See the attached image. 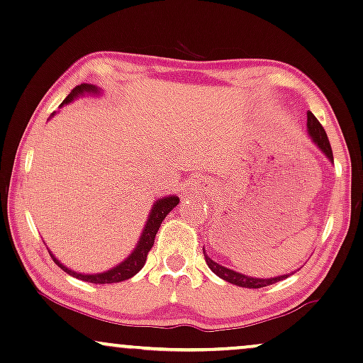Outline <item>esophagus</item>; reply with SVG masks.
<instances>
[{"label":"esophagus","mask_w":363,"mask_h":363,"mask_svg":"<svg viewBox=\"0 0 363 363\" xmlns=\"http://www.w3.org/2000/svg\"><path fill=\"white\" fill-rule=\"evenodd\" d=\"M194 191H197V194H203V196H209L213 194V187L208 181H197L194 182Z\"/></svg>","instance_id":"1"}]
</instances>
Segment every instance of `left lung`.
<instances>
[{
	"label": "left lung",
	"mask_w": 363,
	"mask_h": 363,
	"mask_svg": "<svg viewBox=\"0 0 363 363\" xmlns=\"http://www.w3.org/2000/svg\"><path fill=\"white\" fill-rule=\"evenodd\" d=\"M306 127H308V134H310L311 139H313L315 144L318 145V147L323 150V154L327 155V157L333 162L332 145H330L327 132H325V128L322 127V123L316 121V117L311 112H306ZM203 253H204L206 263H208V266L211 268V272H213L214 274H218L219 278L226 279L228 283L236 284V286H242V288H263V286H268V284L278 283V281H281V279L290 277V274H283V277L266 278V279L264 278L263 279H261V278H251V277H246V274L233 272V269H229V268H224V266H221L219 263H216V261H213L208 255H206L204 247H203Z\"/></svg>",
	"instance_id": "1"
}]
</instances>
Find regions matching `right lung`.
Wrapping results in <instances>:
<instances>
[{
  "label": "right lung",
  "instance_id": "1",
  "mask_svg": "<svg viewBox=\"0 0 363 363\" xmlns=\"http://www.w3.org/2000/svg\"><path fill=\"white\" fill-rule=\"evenodd\" d=\"M85 91H94V94H97V89H95L94 85H89V84H82L79 86H75V89L72 90V94L68 95L65 100H63L62 105L72 102L73 99L79 97V95H82V94H85ZM177 204H179V197H176V196H169V197H164V199H159L157 203L154 204L152 211H150L147 224H145L144 233H142L139 245H137L135 250L132 251V255L128 256L125 261H122L121 264L116 266V268L108 269V272L99 273V274L75 273V272H72V269L65 268V266L60 263V261L55 258L53 255H50V256H52V259L60 266V268L63 269V272L72 274L73 278H79V279H84V281L97 283V284L123 281V279L132 278L134 274L139 273L142 269V266L145 264V259H147L150 247L154 246V238H155V235H157L160 223L164 221V218H166V216L171 213V211L176 208Z\"/></svg>",
  "mask_w": 363,
  "mask_h": 363
}]
</instances>
